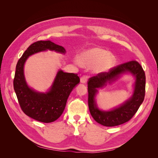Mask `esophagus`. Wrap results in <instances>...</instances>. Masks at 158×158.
Instances as JSON below:
<instances>
[{"label": "esophagus", "mask_w": 158, "mask_h": 158, "mask_svg": "<svg viewBox=\"0 0 158 158\" xmlns=\"http://www.w3.org/2000/svg\"><path fill=\"white\" fill-rule=\"evenodd\" d=\"M88 76H83L82 77H81L80 78V82L82 83V84H85L88 81Z\"/></svg>", "instance_id": "1"}]
</instances>
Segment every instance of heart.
<instances>
[{"mask_svg": "<svg viewBox=\"0 0 158 158\" xmlns=\"http://www.w3.org/2000/svg\"><path fill=\"white\" fill-rule=\"evenodd\" d=\"M79 63L84 66H94L98 73H103L113 68L117 63L114 55L101 48H92L81 53Z\"/></svg>", "mask_w": 158, "mask_h": 158, "instance_id": "1", "label": "heart"}]
</instances>
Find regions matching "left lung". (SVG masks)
Returning <instances> with one entry per match:
<instances>
[{
	"mask_svg": "<svg viewBox=\"0 0 158 158\" xmlns=\"http://www.w3.org/2000/svg\"><path fill=\"white\" fill-rule=\"evenodd\" d=\"M131 73L135 78L132 96L118 107L109 111L100 110L95 102L97 89L111 83L124 73ZM146 76L141 65L136 60L121 64L109 72L98 74L89 79L88 83L89 112L97 123L106 127H114L128 121L135 115L145 96Z\"/></svg>",
	"mask_w": 158,
	"mask_h": 158,
	"instance_id": "obj_1",
	"label": "left lung"
}]
</instances>
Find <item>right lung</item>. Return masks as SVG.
I'll list each match as a JSON object with an SVG mask.
<instances>
[{"label": "right lung", "mask_w": 158, "mask_h": 158, "mask_svg": "<svg viewBox=\"0 0 158 158\" xmlns=\"http://www.w3.org/2000/svg\"><path fill=\"white\" fill-rule=\"evenodd\" d=\"M47 50L65 54L63 47L49 40L32 44L18 60L14 79V89L19 104L26 115L36 121L49 123L58 119L63 113L72 90L80 82L77 74L57 72L52 85L47 92H37L27 85L23 67L30 56Z\"/></svg>", "instance_id": "add662e5"}]
</instances>
